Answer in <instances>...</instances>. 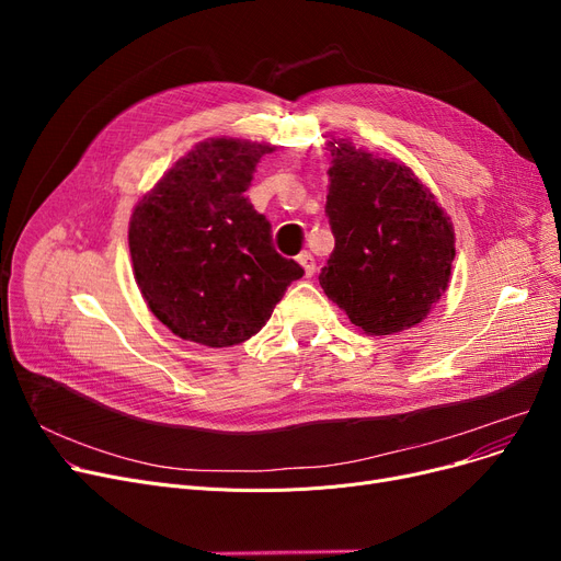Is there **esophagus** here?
<instances>
[{"label": "esophagus", "instance_id": "1", "mask_svg": "<svg viewBox=\"0 0 561 561\" xmlns=\"http://www.w3.org/2000/svg\"><path fill=\"white\" fill-rule=\"evenodd\" d=\"M298 263L305 268V277H313V273H316V261H313V256H311L309 252H302V254L298 256Z\"/></svg>", "mask_w": 561, "mask_h": 561}]
</instances>
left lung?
<instances>
[{
  "mask_svg": "<svg viewBox=\"0 0 561 561\" xmlns=\"http://www.w3.org/2000/svg\"><path fill=\"white\" fill-rule=\"evenodd\" d=\"M325 214L334 252L320 286L370 336L419 325L450 279L455 231L407 165L334 138Z\"/></svg>",
  "mask_w": 561,
  "mask_h": 561,
  "instance_id": "1",
  "label": "left lung"
}]
</instances>
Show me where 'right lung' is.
I'll return each mask as SVG.
<instances>
[{"label":"right lung","instance_id":"1","mask_svg":"<svg viewBox=\"0 0 561 561\" xmlns=\"http://www.w3.org/2000/svg\"><path fill=\"white\" fill-rule=\"evenodd\" d=\"M275 147L209 138L176 161L131 214L134 277L150 311L184 341L227 347L254 336L302 265L273 248L245 191Z\"/></svg>","mask_w":561,"mask_h":561}]
</instances>
